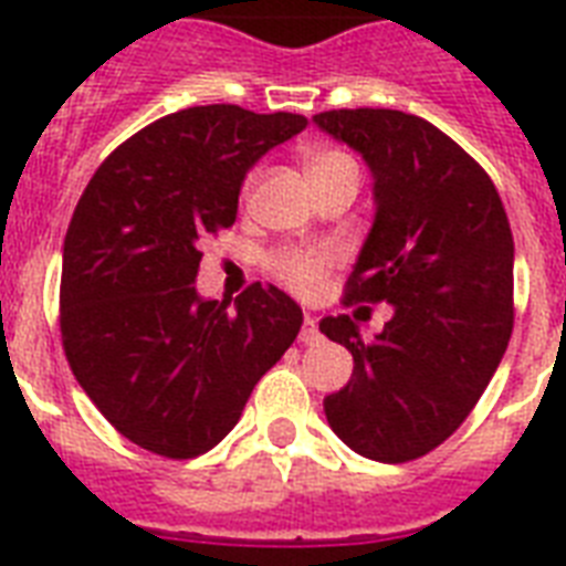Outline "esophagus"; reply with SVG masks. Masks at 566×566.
Listing matches in <instances>:
<instances>
[{"instance_id":"esophagus-1","label":"esophagus","mask_w":566,"mask_h":566,"mask_svg":"<svg viewBox=\"0 0 566 566\" xmlns=\"http://www.w3.org/2000/svg\"><path fill=\"white\" fill-rule=\"evenodd\" d=\"M300 340H302V344H308V346H314V344H319V340H323V335H319V328H317V319L311 317V314H305V323H302Z\"/></svg>"}]
</instances>
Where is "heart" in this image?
<instances>
[{
	"label": "heart",
	"instance_id": "obj_1",
	"mask_svg": "<svg viewBox=\"0 0 566 566\" xmlns=\"http://www.w3.org/2000/svg\"><path fill=\"white\" fill-rule=\"evenodd\" d=\"M340 167H355L353 158L340 149H311L305 155L308 179L326 176V172L340 170ZM332 261H335V252H328V249H287V252H279L270 261V266L279 275V282L287 284L293 293L311 296V293H317V287L326 279Z\"/></svg>",
	"mask_w": 566,
	"mask_h": 566
}]
</instances>
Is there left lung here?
<instances>
[{
  "mask_svg": "<svg viewBox=\"0 0 566 566\" xmlns=\"http://www.w3.org/2000/svg\"><path fill=\"white\" fill-rule=\"evenodd\" d=\"M314 123L361 155L373 176L376 217L346 302L394 308L376 340H364L349 314L319 319L355 361L323 408L358 455L402 464L467 420L509 349L514 238L488 172L422 117L344 108Z\"/></svg>",
  "mask_w": 566,
  "mask_h": 566,
  "instance_id": "8db88e82",
  "label": "left lung"
}]
</instances>
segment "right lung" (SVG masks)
Returning <instances> with one entry per match:
<instances>
[{"label": "right lung", "mask_w": 566, "mask_h": 566, "mask_svg": "<svg viewBox=\"0 0 566 566\" xmlns=\"http://www.w3.org/2000/svg\"><path fill=\"white\" fill-rule=\"evenodd\" d=\"M308 126L302 114L199 105L117 146L75 205L61 266V337L73 376L137 447L196 458L238 426L258 378L302 326L273 284L196 293L199 243L229 229L247 172Z\"/></svg>", "instance_id": "add662e5"}]
</instances>
